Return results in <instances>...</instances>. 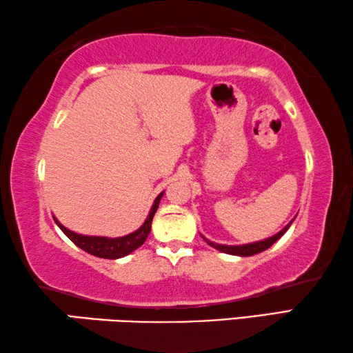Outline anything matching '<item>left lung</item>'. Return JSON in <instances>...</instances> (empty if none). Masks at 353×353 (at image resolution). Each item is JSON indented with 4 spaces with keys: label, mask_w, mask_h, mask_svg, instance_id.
Listing matches in <instances>:
<instances>
[{
    "label": "left lung",
    "mask_w": 353,
    "mask_h": 353,
    "mask_svg": "<svg viewBox=\"0 0 353 353\" xmlns=\"http://www.w3.org/2000/svg\"><path fill=\"white\" fill-rule=\"evenodd\" d=\"M292 221H290L288 226H284L281 231H279L278 234H275V236L268 237L265 240H261V242H254V243H247V245H220V243L210 242V240H207L205 237H203V239L205 240L207 243L210 245V247H214L215 250H220V251H223V253L234 254V256H253V254L261 253V251H264L267 248H270L272 245L275 243L278 239H281L283 234L288 231L290 225H292Z\"/></svg>",
    "instance_id": "obj_1"
}]
</instances>
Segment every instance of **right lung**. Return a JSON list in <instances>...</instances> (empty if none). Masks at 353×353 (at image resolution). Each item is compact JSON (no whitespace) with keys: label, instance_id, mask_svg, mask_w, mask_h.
Masks as SVG:
<instances>
[{"label":"right lung","instance_id":"1","mask_svg":"<svg viewBox=\"0 0 353 353\" xmlns=\"http://www.w3.org/2000/svg\"><path fill=\"white\" fill-rule=\"evenodd\" d=\"M163 193L165 192H161L159 196L155 198L152 207H150L149 216L146 218V221L143 223V226L137 229L135 232L128 234V236H124V237L111 239V237H97V236H81V234H77L61 225L54 216L53 220L56 221V225L59 226L61 231H63L65 236L77 245V247L85 250L86 253L97 257H103V259H119V257L130 254L132 251H135L137 248L141 247L144 242H146V239L150 232V226H152V218L155 215L157 209H159L160 199L163 196Z\"/></svg>","mask_w":353,"mask_h":353}]
</instances>
